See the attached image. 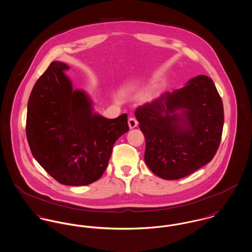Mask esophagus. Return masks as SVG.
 Segmentation results:
<instances>
[{
    "instance_id": "1",
    "label": "esophagus",
    "mask_w": 252,
    "mask_h": 252,
    "mask_svg": "<svg viewBox=\"0 0 252 252\" xmlns=\"http://www.w3.org/2000/svg\"><path fill=\"white\" fill-rule=\"evenodd\" d=\"M137 125H138V122H137V120H136L135 118L130 117V118L128 119V126H129L130 128H134V127L137 126Z\"/></svg>"
}]
</instances>
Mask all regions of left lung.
Listing matches in <instances>:
<instances>
[{
  "label": "left lung",
  "mask_w": 252,
  "mask_h": 252,
  "mask_svg": "<svg viewBox=\"0 0 252 252\" xmlns=\"http://www.w3.org/2000/svg\"><path fill=\"white\" fill-rule=\"evenodd\" d=\"M146 139L145 162L159 177H185L216 155L224 122L221 97L213 80L197 76L135 111Z\"/></svg>",
  "instance_id": "left-lung-1"
}]
</instances>
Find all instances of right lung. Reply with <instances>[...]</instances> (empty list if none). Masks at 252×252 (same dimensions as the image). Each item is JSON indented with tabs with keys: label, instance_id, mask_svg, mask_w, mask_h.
Wrapping results in <instances>:
<instances>
[{
	"label": "right lung",
	"instance_id": "obj_1",
	"mask_svg": "<svg viewBox=\"0 0 252 252\" xmlns=\"http://www.w3.org/2000/svg\"><path fill=\"white\" fill-rule=\"evenodd\" d=\"M69 67L50 64L28 102L26 134L33 157L64 185H88L105 171L118 138L127 132V115L106 119L93 113L83 91L73 90Z\"/></svg>",
	"mask_w": 252,
	"mask_h": 252
}]
</instances>
